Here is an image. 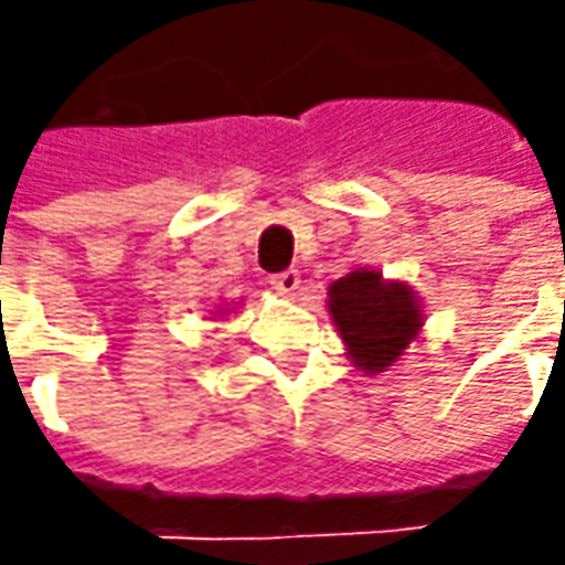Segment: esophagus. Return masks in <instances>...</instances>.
Wrapping results in <instances>:
<instances>
[{"mask_svg":"<svg viewBox=\"0 0 565 565\" xmlns=\"http://www.w3.org/2000/svg\"><path fill=\"white\" fill-rule=\"evenodd\" d=\"M269 284H271V290H278L281 296H296L302 278H299V271L296 269H287V271H278V275H271Z\"/></svg>","mask_w":565,"mask_h":565,"instance_id":"obj_1","label":"esophagus"}]
</instances>
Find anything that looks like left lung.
I'll use <instances>...</instances> for the list:
<instances>
[{"label": "left lung", "mask_w": 565, "mask_h": 565, "mask_svg": "<svg viewBox=\"0 0 565 565\" xmlns=\"http://www.w3.org/2000/svg\"><path fill=\"white\" fill-rule=\"evenodd\" d=\"M329 311L362 371H386L422 326L411 287L386 284L377 271H350L329 287Z\"/></svg>", "instance_id": "8db88e82"}]
</instances>
